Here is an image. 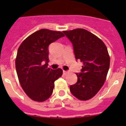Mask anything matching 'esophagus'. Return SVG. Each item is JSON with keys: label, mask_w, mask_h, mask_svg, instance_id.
<instances>
[{"label": "esophagus", "mask_w": 126, "mask_h": 126, "mask_svg": "<svg viewBox=\"0 0 126 126\" xmlns=\"http://www.w3.org/2000/svg\"><path fill=\"white\" fill-rule=\"evenodd\" d=\"M68 73V71H63V74H64V75H65L66 74H67Z\"/></svg>", "instance_id": "1"}]
</instances>
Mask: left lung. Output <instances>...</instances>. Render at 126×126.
I'll use <instances>...</instances> for the list:
<instances>
[{
    "instance_id": "left-lung-1",
    "label": "left lung",
    "mask_w": 126,
    "mask_h": 126,
    "mask_svg": "<svg viewBox=\"0 0 126 126\" xmlns=\"http://www.w3.org/2000/svg\"><path fill=\"white\" fill-rule=\"evenodd\" d=\"M73 44L77 61L83 63L78 81L70 86L71 93L80 100H90L98 92L106 79L110 67L107 47L100 39L84 29L64 31Z\"/></svg>"
}]
</instances>
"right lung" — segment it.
<instances>
[{
	"label": "right lung",
	"instance_id": "add662e5",
	"mask_svg": "<svg viewBox=\"0 0 126 126\" xmlns=\"http://www.w3.org/2000/svg\"><path fill=\"white\" fill-rule=\"evenodd\" d=\"M64 34L42 29L27 37L20 45L16 59V69L22 88L36 102L47 100L53 93L54 82L62 76V70L48 67V46Z\"/></svg>",
	"mask_w": 126,
	"mask_h": 126
}]
</instances>
